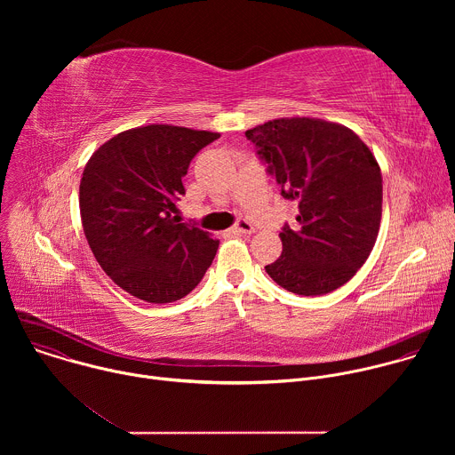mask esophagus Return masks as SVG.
Returning a JSON list of instances; mask_svg holds the SVG:
<instances>
[{
  "label": "esophagus",
  "mask_w": 455,
  "mask_h": 455,
  "mask_svg": "<svg viewBox=\"0 0 455 455\" xmlns=\"http://www.w3.org/2000/svg\"><path fill=\"white\" fill-rule=\"evenodd\" d=\"M232 232H234V234L250 235V234H253V232H255V228H253V225H251V223H248L246 220H239V221L232 227Z\"/></svg>",
  "instance_id": "34e87169"
}]
</instances>
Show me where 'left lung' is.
I'll return each mask as SVG.
<instances>
[{"label": "left lung", "mask_w": 455, "mask_h": 455, "mask_svg": "<svg viewBox=\"0 0 455 455\" xmlns=\"http://www.w3.org/2000/svg\"><path fill=\"white\" fill-rule=\"evenodd\" d=\"M244 135L270 165L283 196L299 205V227L283 228V253L267 274L304 297L340 288L378 237L383 188L374 155L353 129L311 116L268 120Z\"/></svg>", "instance_id": "obj_1"}]
</instances>
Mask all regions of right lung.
<instances>
[{"label": "right lung", "instance_id": "1", "mask_svg": "<svg viewBox=\"0 0 455 455\" xmlns=\"http://www.w3.org/2000/svg\"><path fill=\"white\" fill-rule=\"evenodd\" d=\"M220 133L149 124L127 129L88 160L79 207L88 244L109 279L133 297L165 304L200 284L218 239L171 216L181 178Z\"/></svg>", "mask_w": 455, "mask_h": 455}]
</instances>
